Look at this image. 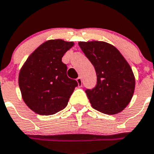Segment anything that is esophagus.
<instances>
[{"instance_id":"1","label":"esophagus","mask_w":154,"mask_h":154,"mask_svg":"<svg viewBox=\"0 0 154 154\" xmlns=\"http://www.w3.org/2000/svg\"><path fill=\"white\" fill-rule=\"evenodd\" d=\"M77 81L79 86H81V85H82V79H81V77H77Z\"/></svg>"}]
</instances>
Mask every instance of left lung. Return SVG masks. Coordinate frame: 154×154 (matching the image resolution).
Segmentation results:
<instances>
[{"label": "left lung", "instance_id": "8db88e82", "mask_svg": "<svg viewBox=\"0 0 154 154\" xmlns=\"http://www.w3.org/2000/svg\"><path fill=\"white\" fill-rule=\"evenodd\" d=\"M86 57L94 66L97 84L85 92L96 110L116 114L128 105L135 91L132 69L114 46L104 41L78 43Z\"/></svg>", "mask_w": 154, "mask_h": 154}]
</instances>
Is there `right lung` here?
I'll use <instances>...</instances> for the list:
<instances>
[{"mask_svg":"<svg viewBox=\"0 0 154 154\" xmlns=\"http://www.w3.org/2000/svg\"><path fill=\"white\" fill-rule=\"evenodd\" d=\"M73 42L50 40L43 43L27 59L19 76L23 101L40 115H52L65 108L77 85L67 77V66L62 58Z\"/></svg>","mask_w":154,"mask_h":154,"instance_id":"1","label":"right lung"}]
</instances>
